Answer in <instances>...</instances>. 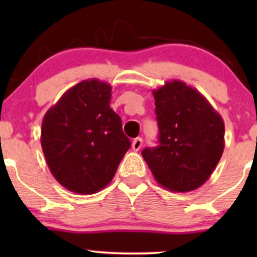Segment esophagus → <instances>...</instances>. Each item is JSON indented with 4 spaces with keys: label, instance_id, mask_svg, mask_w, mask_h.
<instances>
[{
    "label": "esophagus",
    "instance_id": "obj_1",
    "mask_svg": "<svg viewBox=\"0 0 257 257\" xmlns=\"http://www.w3.org/2000/svg\"><path fill=\"white\" fill-rule=\"evenodd\" d=\"M141 146H143V139L141 138L134 139V141H133V144H132L133 150H134V151H139V150L141 149Z\"/></svg>",
    "mask_w": 257,
    "mask_h": 257
}]
</instances>
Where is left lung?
I'll return each mask as SVG.
<instances>
[{
  "mask_svg": "<svg viewBox=\"0 0 257 257\" xmlns=\"http://www.w3.org/2000/svg\"><path fill=\"white\" fill-rule=\"evenodd\" d=\"M159 145L143 157L162 187L197 190L210 178L225 147L222 117L198 90L173 79L152 91Z\"/></svg>",
  "mask_w": 257,
  "mask_h": 257,
  "instance_id": "obj_1",
  "label": "left lung"
}]
</instances>
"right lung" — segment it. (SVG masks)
I'll use <instances>...</instances> for the list:
<instances>
[{
  "label": "right lung",
  "instance_id": "right-lung-1",
  "mask_svg": "<svg viewBox=\"0 0 257 257\" xmlns=\"http://www.w3.org/2000/svg\"><path fill=\"white\" fill-rule=\"evenodd\" d=\"M111 85L84 79L44 114L41 145L55 180L71 192L93 194L111 182L131 147L110 107Z\"/></svg>",
  "mask_w": 257,
  "mask_h": 257
}]
</instances>
